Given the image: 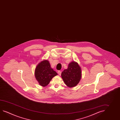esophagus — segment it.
<instances>
[{"label":"esophagus","mask_w":120,"mask_h":120,"mask_svg":"<svg viewBox=\"0 0 120 120\" xmlns=\"http://www.w3.org/2000/svg\"><path fill=\"white\" fill-rule=\"evenodd\" d=\"M58 74H59V75H61V71H58Z\"/></svg>","instance_id":"esophagus-1"}]
</instances>
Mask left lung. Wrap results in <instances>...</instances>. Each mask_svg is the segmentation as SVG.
<instances>
[{"label":"left lung","instance_id":"8db88e82","mask_svg":"<svg viewBox=\"0 0 120 120\" xmlns=\"http://www.w3.org/2000/svg\"><path fill=\"white\" fill-rule=\"evenodd\" d=\"M61 76L66 85L70 88L74 87L79 83L82 77L81 68L76 61H71L68 68L62 72Z\"/></svg>","mask_w":120,"mask_h":120}]
</instances>
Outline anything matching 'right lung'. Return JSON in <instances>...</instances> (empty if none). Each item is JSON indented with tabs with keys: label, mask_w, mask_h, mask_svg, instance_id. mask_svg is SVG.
<instances>
[{
	"label": "right lung",
	"mask_w": 120,
	"mask_h": 120,
	"mask_svg": "<svg viewBox=\"0 0 120 120\" xmlns=\"http://www.w3.org/2000/svg\"><path fill=\"white\" fill-rule=\"evenodd\" d=\"M35 77L40 86L45 87L48 85L53 77L58 74L51 67L47 60L40 61L36 67Z\"/></svg>",
	"instance_id": "obj_1"
}]
</instances>
